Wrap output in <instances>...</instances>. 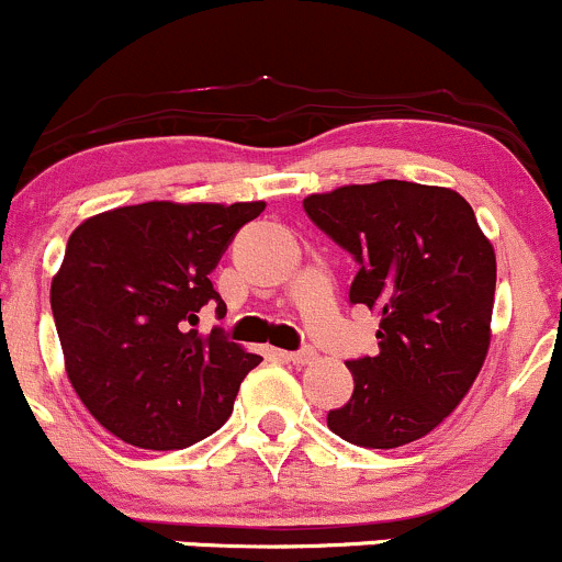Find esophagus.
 Instances as JSON below:
<instances>
[{"label":"esophagus","instance_id":"obj_1","mask_svg":"<svg viewBox=\"0 0 562 562\" xmlns=\"http://www.w3.org/2000/svg\"><path fill=\"white\" fill-rule=\"evenodd\" d=\"M286 357L289 362H292V366H308V362H314L316 360V351L314 349H308V346H305V349H300V351H289V355H283Z\"/></svg>","mask_w":562,"mask_h":562}]
</instances>
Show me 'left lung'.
<instances>
[{
    "label": "left lung",
    "instance_id": "8db88e82",
    "mask_svg": "<svg viewBox=\"0 0 562 562\" xmlns=\"http://www.w3.org/2000/svg\"><path fill=\"white\" fill-rule=\"evenodd\" d=\"M303 207L360 265L349 303L379 316V355L346 362L355 392L327 427L366 449L427 436L460 406L490 349L495 251L473 207L411 181L340 187Z\"/></svg>",
    "mask_w": 562,
    "mask_h": 562
}]
</instances>
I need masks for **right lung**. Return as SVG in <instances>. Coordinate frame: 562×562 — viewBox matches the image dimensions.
<instances>
[{"label": "right lung", "mask_w": 562, "mask_h": 562, "mask_svg": "<svg viewBox=\"0 0 562 562\" xmlns=\"http://www.w3.org/2000/svg\"><path fill=\"white\" fill-rule=\"evenodd\" d=\"M265 202H143L91 216L69 235L50 311L72 390L89 414L140 449H187L233 414L262 362L200 311L227 314L211 273Z\"/></svg>", "instance_id": "right-lung-1"}]
</instances>
